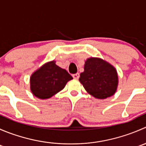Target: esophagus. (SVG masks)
<instances>
[{
	"mask_svg": "<svg viewBox=\"0 0 146 146\" xmlns=\"http://www.w3.org/2000/svg\"><path fill=\"white\" fill-rule=\"evenodd\" d=\"M73 77L74 79H78L79 77H80V74H79L78 73H76V74H73Z\"/></svg>",
	"mask_w": 146,
	"mask_h": 146,
	"instance_id": "1",
	"label": "esophagus"
}]
</instances>
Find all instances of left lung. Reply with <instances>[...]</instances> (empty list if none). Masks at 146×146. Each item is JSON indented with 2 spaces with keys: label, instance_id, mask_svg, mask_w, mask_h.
<instances>
[{
  "label": "left lung",
  "instance_id": "left-lung-1",
  "mask_svg": "<svg viewBox=\"0 0 146 146\" xmlns=\"http://www.w3.org/2000/svg\"><path fill=\"white\" fill-rule=\"evenodd\" d=\"M79 81L90 95L96 99H106L115 94L119 83L117 69L111 64L98 57L85 61L84 71Z\"/></svg>",
  "mask_w": 146,
  "mask_h": 146
}]
</instances>
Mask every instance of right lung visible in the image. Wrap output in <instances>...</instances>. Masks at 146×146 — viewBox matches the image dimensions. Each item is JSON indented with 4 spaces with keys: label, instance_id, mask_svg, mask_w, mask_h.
<instances>
[{
    "label": "right lung",
    "instance_id": "add662e5",
    "mask_svg": "<svg viewBox=\"0 0 146 146\" xmlns=\"http://www.w3.org/2000/svg\"><path fill=\"white\" fill-rule=\"evenodd\" d=\"M72 79L73 77L57 66L55 61H48L31 75L30 90L39 99H48L62 90Z\"/></svg>",
    "mask_w": 146,
    "mask_h": 146
}]
</instances>
